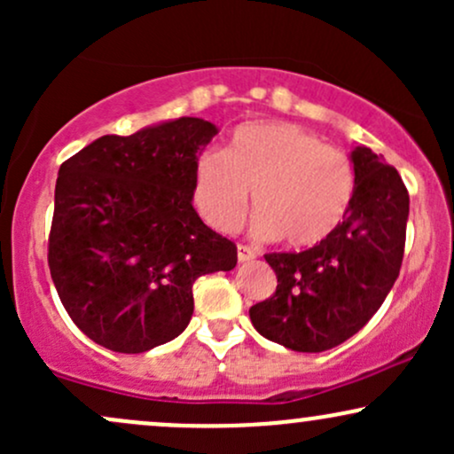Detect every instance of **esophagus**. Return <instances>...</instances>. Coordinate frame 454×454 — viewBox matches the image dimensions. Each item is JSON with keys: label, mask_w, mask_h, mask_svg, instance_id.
Returning a JSON list of instances; mask_svg holds the SVG:
<instances>
[{"label": "esophagus", "mask_w": 454, "mask_h": 454, "mask_svg": "<svg viewBox=\"0 0 454 454\" xmlns=\"http://www.w3.org/2000/svg\"><path fill=\"white\" fill-rule=\"evenodd\" d=\"M237 258L239 262H249V260L256 258V252L252 247H247V245H237Z\"/></svg>", "instance_id": "obj_1"}]
</instances>
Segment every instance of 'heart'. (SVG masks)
<instances>
[{"label": "heart", "instance_id": "1", "mask_svg": "<svg viewBox=\"0 0 454 454\" xmlns=\"http://www.w3.org/2000/svg\"><path fill=\"white\" fill-rule=\"evenodd\" d=\"M249 192L258 237L278 234L288 247H311L331 237L350 209L352 161L294 123H243L226 149L198 158L194 202L213 228L231 232L245 217Z\"/></svg>", "mask_w": 454, "mask_h": 454}]
</instances>
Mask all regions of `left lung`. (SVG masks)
Listing matches in <instances>:
<instances>
[{"label": "left lung", "instance_id": "left-lung-1", "mask_svg": "<svg viewBox=\"0 0 454 454\" xmlns=\"http://www.w3.org/2000/svg\"><path fill=\"white\" fill-rule=\"evenodd\" d=\"M354 196L331 237L305 252H273L270 299L249 309L262 337L294 352H325L372 320L399 278L410 196L393 166L369 147L352 151Z\"/></svg>", "mask_w": 454, "mask_h": 454}]
</instances>
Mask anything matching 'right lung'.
Here are the masks:
<instances>
[{"mask_svg":"<svg viewBox=\"0 0 454 454\" xmlns=\"http://www.w3.org/2000/svg\"><path fill=\"white\" fill-rule=\"evenodd\" d=\"M217 134L198 117L93 140L55 185L51 278L72 322L98 346L140 354L175 340L200 275L237 267V245L198 217V153Z\"/></svg>","mask_w":454,"mask_h":454,"instance_id":"1","label":"right lung"}]
</instances>
